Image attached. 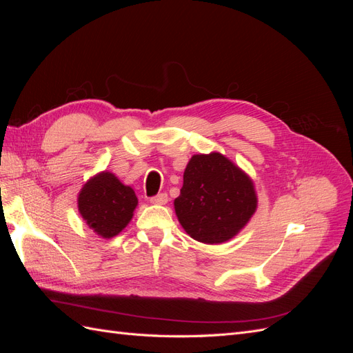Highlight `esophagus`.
I'll list each match as a JSON object with an SVG mask.
<instances>
[{"mask_svg":"<svg viewBox=\"0 0 353 353\" xmlns=\"http://www.w3.org/2000/svg\"><path fill=\"white\" fill-rule=\"evenodd\" d=\"M150 201L153 203V205H165V203L168 201V194L166 193L156 194V196L150 197Z\"/></svg>","mask_w":353,"mask_h":353,"instance_id":"1","label":"esophagus"}]
</instances>
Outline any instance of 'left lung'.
<instances>
[{
  "label": "left lung",
  "instance_id": "8db88e82",
  "mask_svg": "<svg viewBox=\"0 0 353 353\" xmlns=\"http://www.w3.org/2000/svg\"><path fill=\"white\" fill-rule=\"evenodd\" d=\"M174 205L191 237L218 244L232 239L249 222L258 200L253 183L241 169L225 156L210 153L191 157Z\"/></svg>",
  "mask_w": 353,
  "mask_h": 353
}]
</instances>
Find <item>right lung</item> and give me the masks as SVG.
Instances as JSON below:
<instances>
[{"label":"right lung","instance_id":"right-lung-1","mask_svg":"<svg viewBox=\"0 0 353 353\" xmlns=\"http://www.w3.org/2000/svg\"><path fill=\"white\" fill-rule=\"evenodd\" d=\"M137 196L110 172H101L83 185L78 199L82 218L99 236L110 239L132 218Z\"/></svg>","mask_w":353,"mask_h":353}]
</instances>
